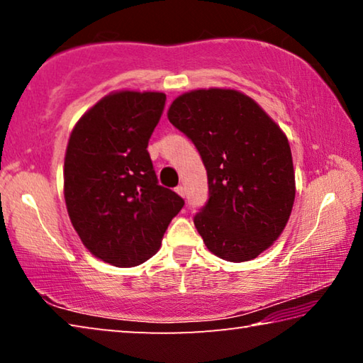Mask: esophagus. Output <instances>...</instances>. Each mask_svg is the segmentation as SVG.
I'll use <instances>...</instances> for the list:
<instances>
[{
	"mask_svg": "<svg viewBox=\"0 0 363 363\" xmlns=\"http://www.w3.org/2000/svg\"><path fill=\"white\" fill-rule=\"evenodd\" d=\"M176 192H177V195L184 196V195H186V189H184L182 186H177V187H176Z\"/></svg>",
	"mask_w": 363,
	"mask_h": 363,
	"instance_id": "1",
	"label": "esophagus"
}]
</instances>
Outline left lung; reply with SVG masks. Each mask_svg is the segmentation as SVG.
<instances>
[{"mask_svg": "<svg viewBox=\"0 0 363 363\" xmlns=\"http://www.w3.org/2000/svg\"><path fill=\"white\" fill-rule=\"evenodd\" d=\"M168 120L192 139L210 200L194 224L220 259H255L281 235L296 195L286 134L250 96L232 88L177 96Z\"/></svg>", "mask_w": 363, "mask_h": 363, "instance_id": "1", "label": "left lung"}]
</instances>
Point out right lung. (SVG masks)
I'll return each instance as SVG.
<instances>
[{
  "label": "right lung",
  "instance_id": "right-lung-1",
  "mask_svg": "<svg viewBox=\"0 0 363 363\" xmlns=\"http://www.w3.org/2000/svg\"><path fill=\"white\" fill-rule=\"evenodd\" d=\"M167 94L113 91L73 126L64 160V199L79 240L97 259L133 267L157 253L184 206L158 186L149 139Z\"/></svg>",
  "mask_w": 363,
  "mask_h": 363
}]
</instances>
